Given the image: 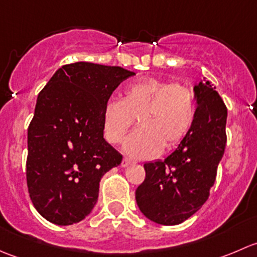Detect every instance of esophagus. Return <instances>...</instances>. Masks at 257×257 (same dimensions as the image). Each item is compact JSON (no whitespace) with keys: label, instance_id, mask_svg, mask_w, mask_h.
Instances as JSON below:
<instances>
[{"label":"esophagus","instance_id":"esophagus-1","mask_svg":"<svg viewBox=\"0 0 257 257\" xmlns=\"http://www.w3.org/2000/svg\"><path fill=\"white\" fill-rule=\"evenodd\" d=\"M134 160H132V159H129V158H124L123 160H121V167L123 168H126V167H129V165H132V164H134Z\"/></svg>","mask_w":257,"mask_h":257}]
</instances>
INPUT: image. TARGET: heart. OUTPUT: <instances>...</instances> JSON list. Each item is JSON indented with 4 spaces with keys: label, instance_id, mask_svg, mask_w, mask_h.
Wrapping results in <instances>:
<instances>
[{
    "label": "heart",
    "instance_id": "obj_1",
    "mask_svg": "<svg viewBox=\"0 0 257 257\" xmlns=\"http://www.w3.org/2000/svg\"><path fill=\"white\" fill-rule=\"evenodd\" d=\"M196 103L190 88L167 79L147 77L123 89L121 99L109 98L102 109L105 141L120 144L136 124L141 128L126 139L124 150L136 158H152L163 147L173 148L188 136L195 120Z\"/></svg>",
    "mask_w": 257,
    "mask_h": 257
}]
</instances>
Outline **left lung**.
I'll return each instance as SVG.
<instances>
[{
  "mask_svg": "<svg viewBox=\"0 0 257 257\" xmlns=\"http://www.w3.org/2000/svg\"><path fill=\"white\" fill-rule=\"evenodd\" d=\"M194 93L190 132L164 160L145 163V179L136 190L141 211L157 224H181L204 205L225 152L226 105L209 80L199 82Z\"/></svg>",
  "mask_w": 257,
  "mask_h": 257,
  "instance_id": "8db88e82",
  "label": "left lung"
}]
</instances>
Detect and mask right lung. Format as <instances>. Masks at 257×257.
Wrapping results in <instances>:
<instances>
[{"instance_id":"add662e5","label":"right lung","mask_w":257,"mask_h":257,"mask_svg":"<svg viewBox=\"0 0 257 257\" xmlns=\"http://www.w3.org/2000/svg\"><path fill=\"white\" fill-rule=\"evenodd\" d=\"M134 72L89 62L66 64L40 92L28 126L26 177L36 210L72 225L94 208L103 175L121 163L103 138L102 109Z\"/></svg>"}]
</instances>
